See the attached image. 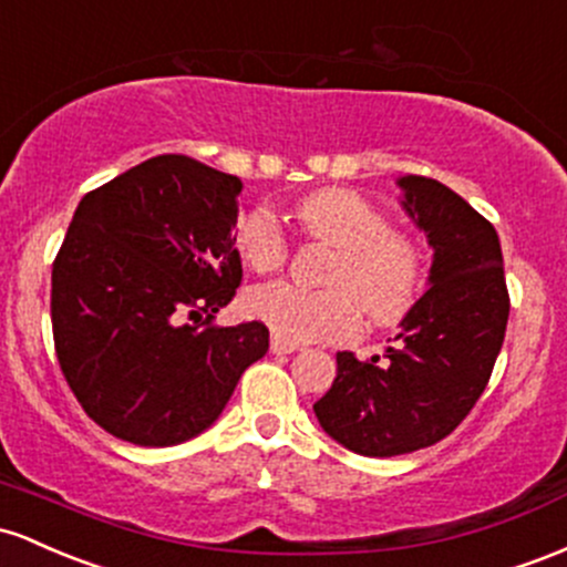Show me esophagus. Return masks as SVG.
I'll list each match as a JSON object with an SVG mask.
<instances>
[{
    "mask_svg": "<svg viewBox=\"0 0 567 567\" xmlns=\"http://www.w3.org/2000/svg\"><path fill=\"white\" fill-rule=\"evenodd\" d=\"M270 351L272 353H295V351H300V346H291V342H284V340H278V337H272Z\"/></svg>",
    "mask_w": 567,
    "mask_h": 567,
    "instance_id": "34e87169",
    "label": "esophagus"
}]
</instances>
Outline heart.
Returning <instances> with one entry per match:
<instances>
[{"mask_svg":"<svg viewBox=\"0 0 567 567\" xmlns=\"http://www.w3.org/2000/svg\"><path fill=\"white\" fill-rule=\"evenodd\" d=\"M297 221L310 238L332 246L327 291H305L286 281L259 284L246 295V313L272 337L300 346L346 340L359 329V313L372 327H393L410 313L425 281V254L417 240L393 230L383 208L351 189H321L297 206ZM235 251L254 272L286 262V238L272 214L254 208L235 221Z\"/></svg>","mask_w":567,"mask_h":567,"instance_id":"1","label":"heart"}]
</instances>
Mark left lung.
<instances>
[{
    "label": "left lung",
    "instance_id": "left-lung-1",
    "mask_svg": "<svg viewBox=\"0 0 567 567\" xmlns=\"http://www.w3.org/2000/svg\"><path fill=\"white\" fill-rule=\"evenodd\" d=\"M399 187L434 249L429 291L383 359L337 353L334 383L313 404L321 429L367 457L415 453L453 434L485 391L508 321L495 227L442 182L406 174Z\"/></svg>",
    "mask_w": 567,
    "mask_h": 567
}]
</instances>
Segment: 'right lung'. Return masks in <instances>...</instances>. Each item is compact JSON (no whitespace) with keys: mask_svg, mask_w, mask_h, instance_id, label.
<instances>
[{"mask_svg":"<svg viewBox=\"0 0 567 567\" xmlns=\"http://www.w3.org/2000/svg\"><path fill=\"white\" fill-rule=\"evenodd\" d=\"M240 189L238 176L161 155L74 212L53 262L55 353L82 410L123 442L171 447L203 434L267 353L265 323H212L244 278Z\"/></svg>","mask_w":567,"mask_h":567,"instance_id":"1","label":"right lung"}]
</instances>
